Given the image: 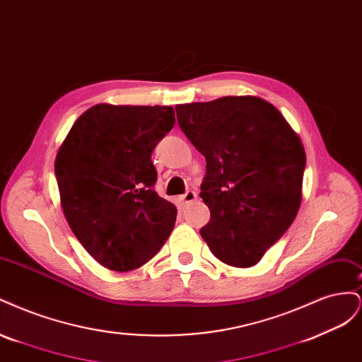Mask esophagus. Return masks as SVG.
<instances>
[{
	"mask_svg": "<svg viewBox=\"0 0 362 362\" xmlns=\"http://www.w3.org/2000/svg\"><path fill=\"white\" fill-rule=\"evenodd\" d=\"M196 199H198V193L193 192V190H189L187 193H184V194L181 196V198H180V201H181L184 205H189V204L194 202Z\"/></svg>",
	"mask_w": 362,
	"mask_h": 362,
	"instance_id": "34e87169",
	"label": "esophagus"
}]
</instances>
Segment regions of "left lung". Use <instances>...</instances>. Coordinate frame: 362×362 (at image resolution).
Here are the masks:
<instances>
[{
  "label": "left lung",
  "instance_id": "1",
  "mask_svg": "<svg viewBox=\"0 0 362 362\" xmlns=\"http://www.w3.org/2000/svg\"><path fill=\"white\" fill-rule=\"evenodd\" d=\"M180 128L206 160L201 235L228 266L252 267L293 223L306 164L300 137L258 96L175 107Z\"/></svg>",
  "mask_w": 362,
  "mask_h": 362
}]
</instances>
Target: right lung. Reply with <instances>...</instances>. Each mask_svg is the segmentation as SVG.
<instances>
[{
    "label": "right lung",
    "mask_w": 362,
    "mask_h": 362,
    "mask_svg": "<svg viewBox=\"0 0 362 362\" xmlns=\"http://www.w3.org/2000/svg\"><path fill=\"white\" fill-rule=\"evenodd\" d=\"M173 124L168 105L98 104L75 120L59 148L54 169L63 214L107 269L144 266L172 233L178 211L154 190L151 154Z\"/></svg>",
    "instance_id": "right-lung-1"
}]
</instances>
